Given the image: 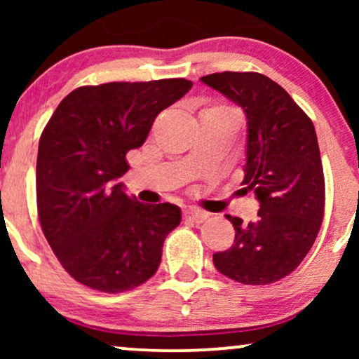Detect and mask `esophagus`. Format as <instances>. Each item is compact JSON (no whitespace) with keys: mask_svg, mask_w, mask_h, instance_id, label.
<instances>
[{"mask_svg":"<svg viewBox=\"0 0 359 359\" xmlns=\"http://www.w3.org/2000/svg\"><path fill=\"white\" fill-rule=\"evenodd\" d=\"M209 217V214L208 212H204V210H201V209H188L184 212V219L186 220H189V222H196V224H201V222H204L205 219Z\"/></svg>","mask_w":359,"mask_h":359,"instance_id":"34e87169","label":"esophagus"}]
</instances>
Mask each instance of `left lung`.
Listing matches in <instances>:
<instances>
[{"instance_id":"obj_1","label":"left lung","mask_w":359,"mask_h":359,"mask_svg":"<svg viewBox=\"0 0 359 359\" xmlns=\"http://www.w3.org/2000/svg\"><path fill=\"white\" fill-rule=\"evenodd\" d=\"M201 81L247 116L242 184L259 203L255 222L225 215L235 240L214 253V266L242 284L279 281L306 258L322 225L325 180L316 127L287 91L262 73L222 72Z\"/></svg>"}]
</instances>
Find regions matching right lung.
I'll return each mask as SVG.
<instances>
[{
    "mask_svg": "<svg viewBox=\"0 0 359 359\" xmlns=\"http://www.w3.org/2000/svg\"><path fill=\"white\" fill-rule=\"evenodd\" d=\"M191 86L184 78L81 86L52 114L39 142V220L78 283L116 294L140 286L158 269L181 209L139 203L117 180L130 168L127 151L144 145L155 117Z\"/></svg>",
    "mask_w": 359,
    "mask_h": 359,
    "instance_id": "add662e5",
    "label": "right lung"
}]
</instances>
